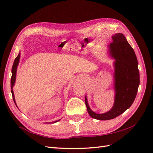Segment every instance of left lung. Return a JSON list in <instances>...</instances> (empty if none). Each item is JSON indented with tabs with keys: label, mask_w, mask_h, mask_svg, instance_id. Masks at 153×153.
Listing matches in <instances>:
<instances>
[{
	"label": "left lung",
	"mask_w": 153,
	"mask_h": 153,
	"mask_svg": "<svg viewBox=\"0 0 153 153\" xmlns=\"http://www.w3.org/2000/svg\"><path fill=\"white\" fill-rule=\"evenodd\" d=\"M112 40L109 48L110 55L115 59V96L113 107L106 113L96 114L89 108L85 97V105L90 116L103 121L114 119L130 107L136 98L140 84L138 61L133 48L121 33L113 36Z\"/></svg>",
	"instance_id": "left-lung-1"
}]
</instances>
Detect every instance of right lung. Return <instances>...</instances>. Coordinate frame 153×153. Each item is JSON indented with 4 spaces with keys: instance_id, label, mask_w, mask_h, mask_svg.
Listing matches in <instances>:
<instances>
[{
    "instance_id": "1",
    "label": "right lung",
    "mask_w": 153,
    "mask_h": 153,
    "mask_svg": "<svg viewBox=\"0 0 153 153\" xmlns=\"http://www.w3.org/2000/svg\"><path fill=\"white\" fill-rule=\"evenodd\" d=\"M20 57V53H18V56L15 58V61H14V62H13V67H12V70H11V71H12V76H11V93H12V96H13V101H14V102H15L16 106V104L15 100V96H14V93H13V87L14 84H15V82L16 69H17V66L18 65V62H19ZM59 121V120H58V121H53V123H56V122H57Z\"/></svg>"
}]
</instances>
